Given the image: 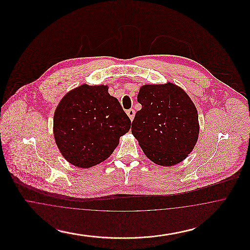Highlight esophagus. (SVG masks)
I'll return each instance as SVG.
<instances>
[{"label":"esophagus","mask_w":250,"mask_h":250,"mask_svg":"<svg viewBox=\"0 0 250 250\" xmlns=\"http://www.w3.org/2000/svg\"><path fill=\"white\" fill-rule=\"evenodd\" d=\"M126 114H127V116L129 117V119L132 121V120L134 119V116H135V110H134V109H128V110L126 111Z\"/></svg>","instance_id":"34e87169"}]
</instances>
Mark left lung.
Wrapping results in <instances>:
<instances>
[{
	"instance_id": "1",
	"label": "left lung",
	"mask_w": 250,
	"mask_h": 250,
	"mask_svg": "<svg viewBox=\"0 0 250 250\" xmlns=\"http://www.w3.org/2000/svg\"><path fill=\"white\" fill-rule=\"evenodd\" d=\"M131 132L145 155L155 164L169 167L193 151L200 132L198 110L188 95L176 84H146L137 96Z\"/></svg>"
}]
</instances>
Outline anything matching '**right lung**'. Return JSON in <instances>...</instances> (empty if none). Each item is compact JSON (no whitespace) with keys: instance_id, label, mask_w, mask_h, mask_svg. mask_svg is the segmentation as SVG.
I'll return each instance as SVG.
<instances>
[{"instance_id":"obj_1","label":"right lung","mask_w":250,"mask_h":250,"mask_svg":"<svg viewBox=\"0 0 250 250\" xmlns=\"http://www.w3.org/2000/svg\"><path fill=\"white\" fill-rule=\"evenodd\" d=\"M107 85L83 84L64 95L54 111L53 134L62 155L82 168L113 153L131 121Z\"/></svg>"}]
</instances>
